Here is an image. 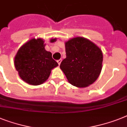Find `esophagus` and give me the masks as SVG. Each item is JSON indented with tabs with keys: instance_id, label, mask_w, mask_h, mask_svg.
Returning <instances> with one entry per match:
<instances>
[{
	"instance_id": "1",
	"label": "esophagus",
	"mask_w": 127,
	"mask_h": 127,
	"mask_svg": "<svg viewBox=\"0 0 127 127\" xmlns=\"http://www.w3.org/2000/svg\"><path fill=\"white\" fill-rule=\"evenodd\" d=\"M61 61H62V59H59V60L57 61V63H58L59 65H60V64H61Z\"/></svg>"
}]
</instances>
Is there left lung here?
Returning a JSON list of instances; mask_svg holds the SVG:
<instances>
[{"label": "left lung", "mask_w": 127, "mask_h": 127, "mask_svg": "<svg viewBox=\"0 0 127 127\" xmlns=\"http://www.w3.org/2000/svg\"><path fill=\"white\" fill-rule=\"evenodd\" d=\"M66 57L60 68L72 85L87 87L96 81L102 69L103 54L95 44L83 37L65 42Z\"/></svg>", "instance_id": "obj_1"}]
</instances>
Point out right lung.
Returning a JSON list of instances; mask_svg holds the SVG:
<instances>
[{
    "instance_id": "1",
    "label": "right lung",
    "mask_w": 127,
    "mask_h": 127,
    "mask_svg": "<svg viewBox=\"0 0 127 127\" xmlns=\"http://www.w3.org/2000/svg\"><path fill=\"white\" fill-rule=\"evenodd\" d=\"M55 40L53 39L50 42ZM44 46L42 39H31L20 48L15 57V66L19 76L30 85L42 84L50 76L51 70L58 66Z\"/></svg>"
}]
</instances>
